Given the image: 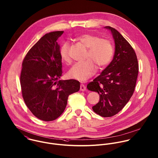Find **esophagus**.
<instances>
[{
    "mask_svg": "<svg viewBox=\"0 0 158 158\" xmlns=\"http://www.w3.org/2000/svg\"><path fill=\"white\" fill-rule=\"evenodd\" d=\"M80 90H81V91H82V92H84V91H85L86 90V87L85 86L84 84H81Z\"/></svg>",
    "mask_w": 158,
    "mask_h": 158,
    "instance_id": "esophagus-1",
    "label": "esophagus"
}]
</instances>
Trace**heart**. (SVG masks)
Segmentation results:
<instances>
[{
  "label": "heart",
  "instance_id": "1",
  "mask_svg": "<svg viewBox=\"0 0 158 158\" xmlns=\"http://www.w3.org/2000/svg\"><path fill=\"white\" fill-rule=\"evenodd\" d=\"M76 40L87 48L85 61L77 62L69 70V77L79 81H86L94 76L96 71V66L103 68L107 66L112 59L114 48L111 43L101 38L94 34L87 33L76 37ZM69 44L68 41L63 43L59 49V54L64 63H69Z\"/></svg>",
  "mask_w": 158,
  "mask_h": 158
}]
</instances>
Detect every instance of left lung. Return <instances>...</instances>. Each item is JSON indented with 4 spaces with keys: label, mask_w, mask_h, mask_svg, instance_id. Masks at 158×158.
Segmentation results:
<instances>
[{
    "label": "left lung",
    "mask_w": 158,
    "mask_h": 158,
    "mask_svg": "<svg viewBox=\"0 0 158 158\" xmlns=\"http://www.w3.org/2000/svg\"><path fill=\"white\" fill-rule=\"evenodd\" d=\"M105 28L111 31L115 41L114 58L87 87L99 95L93 110L101 117H110L118 113L133 95L139 64L134 49L120 32L110 26Z\"/></svg>",
    "instance_id": "8db88e82"
}]
</instances>
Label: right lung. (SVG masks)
<instances>
[{
	"instance_id": "add662e5",
	"label": "right lung",
	"mask_w": 158,
	"mask_h": 158,
	"mask_svg": "<svg viewBox=\"0 0 158 158\" xmlns=\"http://www.w3.org/2000/svg\"><path fill=\"white\" fill-rule=\"evenodd\" d=\"M63 31L45 34L28 51L20 76L22 95L31 112L38 119L50 122L63 113L69 95L80 89L75 79L59 80L62 76L60 46Z\"/></svg>"
}]
</instances>
